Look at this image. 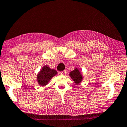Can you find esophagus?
Segmentation results:
<instances>
[{
	"mask_svg": "<svg viewBox=\"0 0 127 127\" xmlns=\"http://www.w3.org/2000/svg\"><path fill=\"white\" fill-rule=\"evenodd\" d=\"M65 74H66V71H65V70H64V71L60 72V75H65Z\"/></svg>",
	"mask_w": 127,
	"mask_h": 127,
	"instance_id": "1",
	"label": "esophagus"
}]
</instances>
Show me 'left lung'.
Wrapping results in <instances>:
<instances>
[{
  "label": "left lung",
  "mask_w": 127,
  "mask_h": 127,
  "mask_svg": "<svg viewBox=\"0 0 127 127\" xmlns=\"http://www.w3.org/2000/svg\"><path fill=\"white\" fill-rule=\"evenodd\" d=\"M69 75L71 78V79L73 80L74 83L77 85L80 84V83L82 81L83 79L82 74L81 73V72L80 71L78 68H75L74 70L70 72V74H69Z\"/></svg>",
  "instance_id": "8db88e82"
}]
</instances>
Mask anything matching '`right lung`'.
<instances>
[{"label": "right lung", "instance_id": "add662e5", "mask_svg": "<svg viewBox=\"0 0 127 127\" xmlns=\"http://www.w3.org/2000/svg\"><path fill=\"white\" fill-rule=\"evenodd\" d=\"M57 74V71L54 69L50 68L48 65H44L37 75L38 84L40 86H46Z\"/></svg>", "mask_w": 127, "mask_h": 127}]
</instances>
